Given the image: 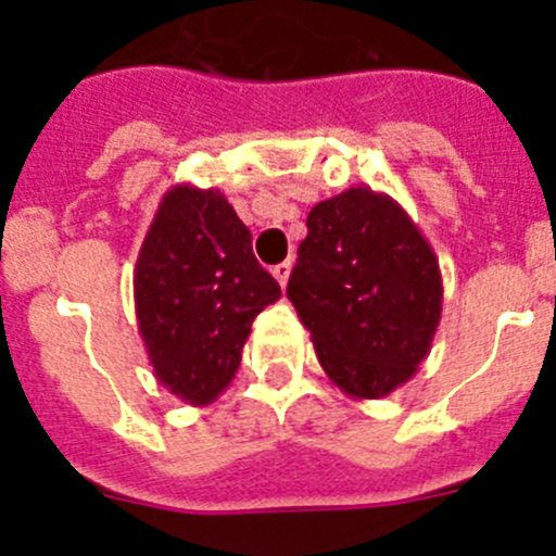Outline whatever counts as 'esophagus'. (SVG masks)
Segmentation results:
<instances>
[{
  "mask_svg": "<svg viewBox=\"0 0 556 556\" xmlns=\"http://www.w3.org/2000/svg\"><path fill=\"white\" fill-rule=\"evenodd\" d=\"M289 273H292V262H281V264H275V267H273L275 281L281 283V287H287V281H289Z\"/></svg>",
  "mask_w": 556,
  "mask_h": 556,
  "instance_id": "1",
  "label": "esophagus"
}]
</instances>
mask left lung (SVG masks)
<instances>
[{
	"label": "left lung",
	"instance_id": "obj_1",
	"mask_svg": "<svg viewBox=\"0 0 556 556\" xmlns=\"http://www.w3.org/2000/svg\"><path fill=\"white\" fill-rule=\"evenodd\" d=\"M287 294L333 384L384 397L431 351L440 314V264L401 205L356 186L314 205Z\"/></svg>",
	"mask_w": 556,
	"mask_h": 556
}]
</instances>
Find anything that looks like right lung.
Wrapping results in <instances>:
<instances>
[{"label":"right lung","mask_w":556,"mask_h":556,"mask_svg":"<svg viewBox=\"0 0 556 556\" xmlns=\"http://www.w3.org/2000/svg\"><path fill=\"white\" fill-rule=\"evenodd\" d=\"M136 317L155 378L191 406L233 381L255 314L281 298L219 189L172 186L141 244Z\"/></svg>","instance_id":"right-lung-1"}]
</instances>
